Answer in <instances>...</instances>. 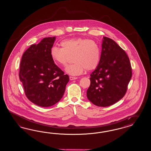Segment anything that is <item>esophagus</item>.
I'll use <instances>...</instances> for the list:
<instances>
[{"instance_id": "34e87169", "label": "esophagus", "mask_w": 151, "mask_h": 151, "mask_svg": "<svg viewBox=\"0 0 151 151\" xmlns=\"http://www.w3.org/2000/svg\"><path fill=\"white\" fill-rule=\"evenodd\" d=\"M70 80H76V79H77L78 78H76V77H73V76H70Z\"/></svg>"}]
</instances>
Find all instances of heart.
<instances>
[{"label":"heart","mask_w":151,"mask_h":151,"mask_svg":"<svg viewBox=\"0 0 151 151\" xmlns=\"http://www.w3.org/2000/svg\"><path fill=\"white\" fill-rule=\"evenodd\" d=\"M60 45L61 49L56 46L51 49V59L56 65L65 66L73 56L74 63L65 70L70 75H80L85 69L94 70L100 63V47L95 41L85 38H73L61 41Z\"/></svg>","instance_id":"heart-1"}]
</instances>
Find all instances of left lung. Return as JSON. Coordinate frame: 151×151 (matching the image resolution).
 Masks as SVG:
<instances>
[{
    "mask_svg": "<svg viewBox=\"0 0 151 151\" xmlns=\"http://www.w3.org/2000/svg\"><path fill=\"white\" fill-rule=\"evenodd\" d=\"M87 97L99 107L112 105L125 95L132 78L126 52L112 39L103 37L100 63L91 73Z\"/></svg>",
    "mask_w": 151,
    "mask_h": 151,
    "instance_id": "obj_1",
    "label": "left lung"
}]
</instances>
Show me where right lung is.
<instances>
[{
  "mask_svg": "<svg viewBox=\"0 0 151 151\" xmlns=\"http://www.w3.org/2000/svg\"><path fill=\"white\" fill-rule=\"evenodd\" d=\"M56 37H45L30 46L23 54L19 78L27 99L47 107L54 105L64 95L69 77L51 59V49Z\"/></svg>",
  "mask_w": 151,
  "mask_h": 151,
  "instance_id": "1",
  "label": "right lung"
}]
</instances>
